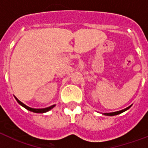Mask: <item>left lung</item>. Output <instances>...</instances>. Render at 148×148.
Masks as SVG:
<instances>
[{
    "mask_svg": "<svg viewBox=\"0 0 148 148\" xmlns=\"http://www.w3.org/2000/svg\"><path fill=\"white\" fill-rule=\"evenodd\" d=\"M132 106V104L130 106H129V107H127V108H125V109L124 110H119V111H116V112H113V113H103L104 115H105V116H116V115H119L120 114V113H123V112H125V111L127 110L129 108H130Z\"/></svg>",
    "mask_w": 148,
    "mask_h": 148,
    "instance_id": "1",
    "label": "left lung"
}]
</instances>
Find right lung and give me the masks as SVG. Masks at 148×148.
<instances>
[{
  "label": "right lung",
  "mask_w": 148,
  "mask_h": 148,
  "mask_svg": "<svg viewBox=\"0 0 148 148\" xmlns=\"http://www.w3.org/2000/svg\"><path fill=\"white\" fill-rule=\"evenodd\" d=\"M15 99H16V101H18V104H20L22 106V107H23L24 108H26L27 110H28L31 111V112H33V113H46V112H47V111L50 110L51 109H53V108H54L55 106H56V104H54V105H52L50 106V107H49V108H42V109H35V108H29V107H28V106H27L26 104H24L23 103H22L21 101L18 100V99H17L16 97L15 96Z\"/></svg>",
  "instance_id": "1"
}]
</instances>
